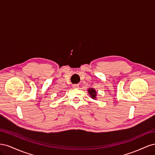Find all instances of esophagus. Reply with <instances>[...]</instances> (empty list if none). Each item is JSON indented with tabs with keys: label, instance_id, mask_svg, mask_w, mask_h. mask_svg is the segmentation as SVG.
<instances>
[{
	"label": "esophagus",
	"instance_id": "34e87169",
	"mask_svg": "<svg viewBox=\"0 0 155 155\" xmlns=\"http://www.w3.org/2000/svg\"><path fill=\"white\" fill-rule=\"evenodd\" d=\"M79 87V85H78V84H75V85H72V87H73L74 88H78Z\"/></svg>",
	"mask_w": 155,
	"mask_h": 155
}]
</instances>
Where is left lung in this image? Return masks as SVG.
<instances>
[{
  "label": "left lung",
  "instance_id": "left-lung-1",
  "mask_svg": "<svg viewBox=\"0 0 155 155\" xmlns=\"http://www.w3.org/2000/svg\"><path fill=\"white\" fill-rule=\"evenodd\" d=\"M88 93L90 94V96L91 97L92 99L93 100H96V96H97V92L94 88H88L87 90Z\"/></svg>",
  "mask_w": 155,
  "mask_h": 155
}]
</instances>
